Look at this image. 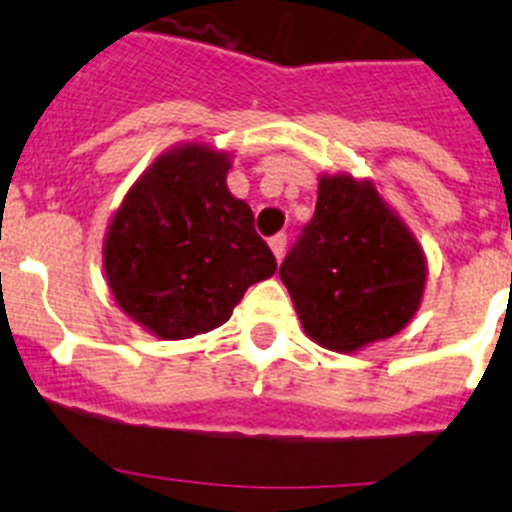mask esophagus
<instances>
[{
	"instance_id": "esophagus-1",
	"label": "esophagus",
	"mask_w": 512,
	"mask_h": 512,
	"mask_svg": "<svg viewBox=\"0 0 512 512\" xmlns=\"http://www.w3.org/2000/svg\"><path fill=\"white\" fill-rule=\"evenodd\" d=\"M269 246H271V251H274V256H277V261H282L284 251H287V235L277 233V235H274V238H271V241H269Z\"/></svg>"
}]
</instances>
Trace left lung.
<instances>
[{
  "label": "left lung",
  "instance_id": "left-lung-1",
  "mask_svg": "<svg viewBox=\"0 0 512 512\" xmlns=\"http://www.w3.org/2000/svg\"><path fill=\"white\" fill-rule=\"evenodd\" d=\"M279 277L307 336L354 354L413 320L428 264L413 230L369 179L323 174L315 215Z\"/></svg>",
  "mask_w": 512,
  "mask_h": 512
}]
</instances>
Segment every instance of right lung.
<instances>
[{"label":"right lung","mask_w":512,"mask_h":512,"mask_svg":"<svg viewBox=\"0 0 512 512\" xmlns=\"http://www.w3.org/2000/svg\"><path fill=\"white\" fill-rule=\"evenodd\" d=\"M230 153L182 143L138 176L104 235V277L120 310L164 338L200 336L233 315L277 259L225 184Z\"/></svg>","instance_id":"1"}]
</instances>
